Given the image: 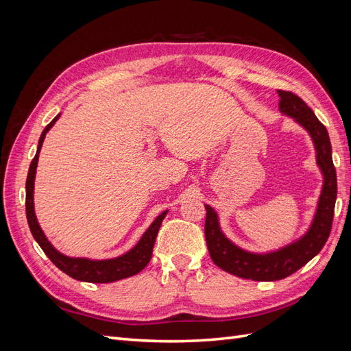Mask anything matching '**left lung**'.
<instances>
[{
  "label": "left lung",
  "mask_w": 351,
  "mask_h": 351,
  "mask_svg": "<svg viewBox=\"0 0 351 351\" xmlns=\"http://www.w3.org/2000/svg\"><path fill=\"white\" fill-rule=\"evenodd\" d=\"M280 111L293 119L309 133L316 152L324 182L317 206L309 228L297 240L267 253L244 250L232 243L221 230L215 209L205 205V237L210 259L217 267L240 278L253 281H277L294 274L313 259L326 243L332 227L337 199V174L332 162V147L325 125L316 119L315 112L297 95L277 90Z\"/></svg>",
  "instance_id": "1"
}]
</instances>
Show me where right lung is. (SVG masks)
Here are the masks:
<instances>
[{"instance_id": "1", "label": "right lung", "mask_w": 351, "mask_h": 351, "mask_svg": "<svg viewBox=\"0 0 351 351\" xmlns=\"http://www.w3.org/2000/svg\"><path fill=\"white\" fill-rule=\"evenodd\" d=\"M58 114L54 120H52L47 127L45 130L42 132L39 137V143H38V151L35 158L32 159L30 167H29V173H27V180H26V217H27V224L30 228L32 236L38 241L40 249L45 252L47 256L51 259V262L56 265L58 269H61L64 274H67L69 277L77 280V281H84V282H114L123 278H129L133 277V275L139 274L147 263H149L152 258V250H154V244L155 239L158 236L159 227L162 224V219L168 214V210H164L161 215H158L155 221L149 226L141 240L137 241L134 247H132L129 252H125L121 256H117L112 259H89V258H71L67 256V254H62L58 252L47 236L42 231L39 222L36 219L35 214V205H34V190H35V176H36V167H38V159H39V152L42 143H44V139L47 133L52 125L56 124V121L60 119Z\"/></svg>"}]
</instances>
